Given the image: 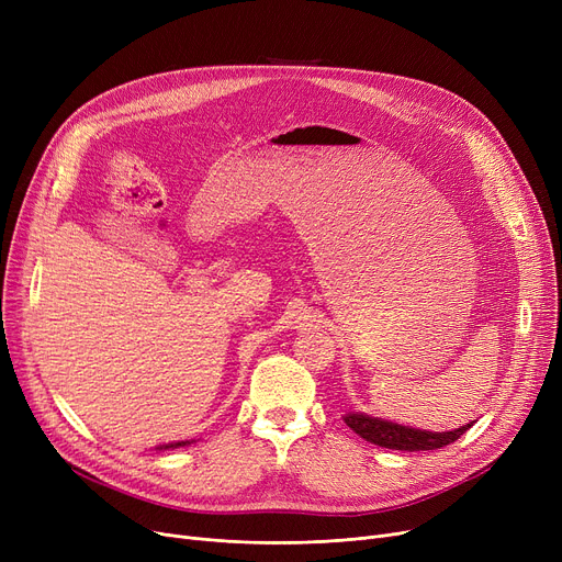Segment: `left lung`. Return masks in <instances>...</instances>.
Wrapping results in <instances>:
<instances>
[{"instance_id": "obj_1", "label": "left lung", "mask_w": 562, "mask_h": 562, "mask_svg": "<svg viewBox=\"0 0 562 562\" xmlns=\"http://www.w3.org/2000/svg\"><path fill=\"white\" fill-rule=\"evenodd\" d=\"M346 426L350 430H356L367 441H371V445L396 449V451H435L451 445V441H456L469 428L467 424L449 432H428V430L405 428L390 422H380L367 415H348Z\"/></svg>"}]
</instances>
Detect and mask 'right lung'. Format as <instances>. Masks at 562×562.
Returning <instances> with one entry per match:
<instances>
[{"instance_id": "add662e5", "label": "right lung", "mask_w": 562, "mask_h": 562, "mask_svg": "<svg viewBox=\"0 0 562 562\" xmlns=\"http://www.w3.org/2000/svg\"><path fill=\"white\" fill-rule=\"evenodd\" d=\"M191 441H195V439H180V441H168V445H159V447H155V449H159V451H164V449H180V447H187V445H191Z\"/></svg>"}]
</instances>
